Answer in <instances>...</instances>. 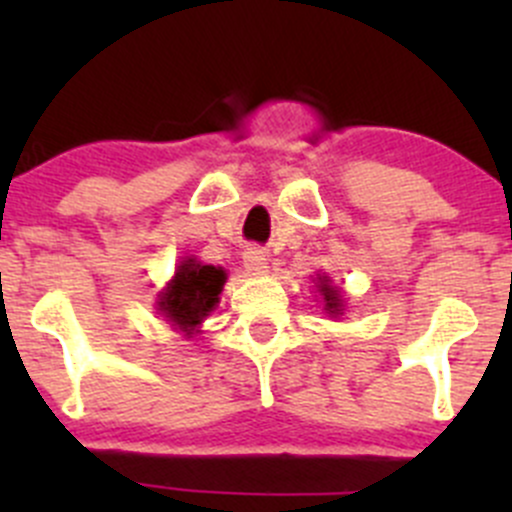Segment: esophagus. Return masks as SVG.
Returning <instances> with one entry per match:
<instances>
[{
  "mask_svg": "<svg viewBox=\"0 0 512 512\" xmlns=\"http://www.w3.org/2000/svg\"><path fill=\"white\" fill-rule=\"evenodd\" d=\"M242 262H245L250 275H265L267 272V257L265 252L257 250V247H247L245 255H242Z\"/></svg>",
  "mask_w": 512,
  "mask_h": 512,
  "instance_id": "obj_1",
  "label": "esophagus"
}]
</instances>
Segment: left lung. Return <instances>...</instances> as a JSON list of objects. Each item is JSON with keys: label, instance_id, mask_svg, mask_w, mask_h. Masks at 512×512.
<instances>
[{"label": "left lung", "instance_id": "1", "mask_svg": "<svg viewBox=\"0 0 512 512\" xmlns=\"http://www.w3.org/2000/svg\"><path fill=\"white\" fill-rule=\"evenodd\" d=\"M319 292L324 294V304H327L329 314H334V317L342 314V294H339L337 287H332L329 280H322V277H319Z\"/></svg>", "mask_w": 512, "mask_h": 512}]
</instances>
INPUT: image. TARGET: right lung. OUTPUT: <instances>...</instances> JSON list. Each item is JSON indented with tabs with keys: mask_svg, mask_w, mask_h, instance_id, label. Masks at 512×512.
<instances>
[{
	"mask_svg": "<svg viewBox=\"0 0 512 512\" xmlns=\"http://www.w3.org/2000/svg\"><path fill=\"white\" fill-rule=\"evenodd\" d=\"M223 285L225 270L200 265L195 260H183L170 287L160 294V312L170 322L178 324L183 332L193 334V329L215 309Z\"/></svg>",
	"mask_w": 512,
	"mask_h": 512,
	"instance_id": "add662e5",
	"label": "right lung"
}]
</instances>
